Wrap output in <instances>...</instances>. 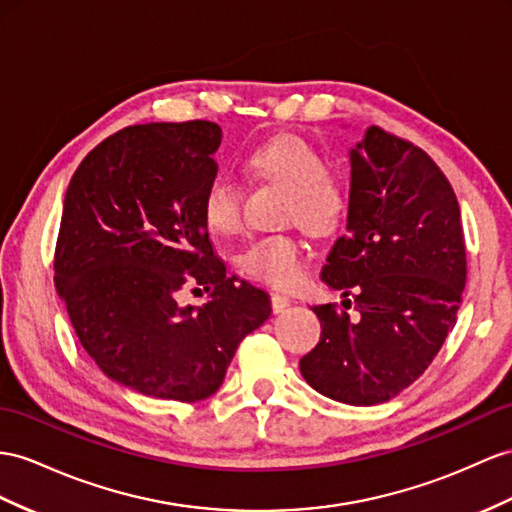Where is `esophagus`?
Instances as JSON below:
<instances>
[{
	"instance_id": "34e87169",
	"label": "esophagus",
	"mask_w": 512,
	"mask_h": 512,
	"mask_svg": "<svg viewBox=\"0 0 512 512\" xmlns=\"http://www.w3.org/2000/svg\"><path fill=\"white\" fill-rule=\"evenodd\" d=\"M270 303H272V311L274 313H283L287 307L292 305V300L287 298V296H283V294H272L270 296Z\"/></svg>"
}]
</instances>
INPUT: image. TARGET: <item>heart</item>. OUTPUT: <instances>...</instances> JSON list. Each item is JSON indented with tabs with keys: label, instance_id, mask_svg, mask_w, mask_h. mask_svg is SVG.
Masks as SVG:
<instances>
[{
	"label": "heart",
	"instance_id": "heart-1",
	"mask_svg": "<svg viewBox=\"0 0 512 512\" xmlns=\"http://www.w3.org/2000/svg\"><path fill=\"white\" fill-rule=\"evenodd\" d=\"M246 175L287 188L285 218L313 233L333 231L344 218L348 190L342 177L326 168L320 149L298 136H277L251 149L242 160ZM201 220L209 233L229 238L242 231V190L229 177L207 183ZM244 277L272 287H292L305 272V246L294 233H272L248 244L238 255Z\"/></svg>",
	"mask_w": 512,
	"mask_h": 512
}]
</instances>
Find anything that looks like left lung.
<instances>
[{
  "instance_id": "left-lung-1",
  "label": "left lung",
  "mask_w": 512,
  "mask_h": 512,
  "mask_svg": "<svg viewBox=\"0 0 512 512\" xmlns=\"http://www.w3.org/2000/svg\"><path fill=\"white\" fill-rule=\"evenodd\" d=\"M465 279L450 181L413 142L370 127L350 149L346 233L322 268L326 285L355 298L357 318L335 305L311 307L322 335L300 359V374L322 396L352 406L398 396L454 329Z\"/></svg>"
}]
</instances>
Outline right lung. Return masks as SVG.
Wrapping results in <instances>:
<instances>
[{
    "instance_id": "obj_1",
    "label": "right lung",
    "mask_w": 512,
    "mask_h": 512,
    "mask_svg": "<svg viewBox=\"0 0 512 512\" xmlns=\"http://www.w3.org/2000/svg\"><path fill=\"white\" fill-rule=\"evenodd\" d=\"M220 138L209 121L125 127L84 157L64 194L56 290L88 357L142 396L209 398L270 318V296L227 277L201 220ZM186 284H203L208 303L179 306Z\"/></svg>"
}]
</instances>
